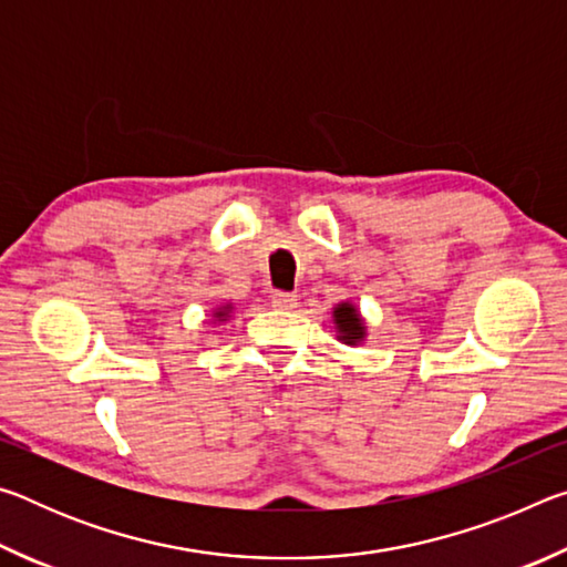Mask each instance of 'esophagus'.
Instances as JSON below:
<instances>
[{
	"label": "esophagus",
	"mask_w": 567,
	"mask_h": 567,
	"mask_svg": "<svg viewBox=\"0 0 567 567\" xmlns=\"http://www.w3.org/2000/svg\"><path fill=\"white\" fill-rule=\"evenodd\" d=\"M270 300H272V307H277V310H292V307H297V295H292V292L275 290L270 295Z\"/></svg>",
	"instance_id": "obj_1"
}]
</instances>
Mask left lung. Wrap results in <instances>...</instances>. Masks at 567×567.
Masks as SVG:
<instances>
[{
	"mask_svg": "<svg viewBox=\"0 0 567 567\" xmlns=\"http://www.w3.org/2000/svg\"><path fill=\"white\" fill-rule=\"evenodd\" d=\"M334 322H338V330H340V338L348 342V344H352V342H358L360 338H362V320H360V315L354 312V307L352 305H340L338 310H334Z\"/></svg>",
	"mask_w": 567,
	"mask_h": 567,
	"instance_id": "8db88e82",
	"label": "left lung"
}]
</instances>
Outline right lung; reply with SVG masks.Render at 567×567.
Segmentation results:
<instances>
[{"label":"right lung","instance_id":"1","mask_svg":"<svg viewBox=\"0 0 567 567\" xmlns=\"http://www.w3.org/2000/svg\"><path fill=\"white\" fill-rule=\"evenodd\" d=\"M217 315H219V318H223V315H225V312H217Z\"/></svg>","mask_w":567,"mask_h":567}]
</instances>
